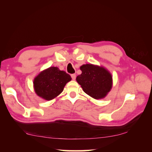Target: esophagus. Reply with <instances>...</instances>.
<instances>
[{
	"label": "esophagus",
	"mask_w": 152,
	"mask_h": 152,
	"mask_svg": "<svg viewBox=\"0 0 152 152\" xmlns=\"http://www.w3.org/2000/svg\"><path fill=\"white\" fill-rule=\"evenodd\" d=\"M71 78L73 79V80H75L76 79V75L75 74H71Z\"/></svg>",
	"instance_id": "1"
}]
</instances>
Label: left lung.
<instances>
[{
  "label": "left lung",
  "mask_w": 152,
  "mask_h": 152,
  "mask_svg": "<svg viewBox=\"0 0 152 152\" xmlns=\"http://www.w3.org/2000/svg\"><path fill=\"white\" fill-rule=\"evenodd\" d=\"M82 71L76 80L83 91L94 99L104 98L112 87V76L103 66L86 64L80 66Z\"/></svg>",
  "instance_id": "8db88e82"
}]
</instances>
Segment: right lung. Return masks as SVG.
Instances as JSON below:
<instances>
[{
	"instance_id": "1",
	"label": "right lung",
	"mask_w": 152,
	"mask_h": 152,
	"mask_svg": "<svg viewBox=\"0 0 152 152\" xmlns=\"http://www.w3.org/2000/svg\"><path fill=\"white\" fill-rule=\"evenodd\" d=\"M71 76L56 66H50L41 71L34 79V89L37 95L49 101L58 96L63 91Z\"/></svg>"
}]
</instances>
